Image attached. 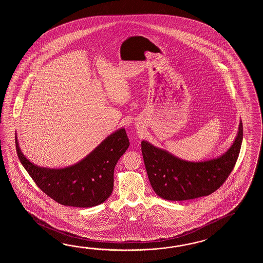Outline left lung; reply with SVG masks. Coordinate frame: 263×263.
<instances>
[{"label": "left lung", "mask_w": 263, "mask_h": 263, "mask_svg": "<svg viewBox=\"0 0 263 263\" xmlns=\"http://www.w3.org/2000/svg\"><path fill=\"white\" fill-rule=\"evenodd\" d=\"M242 123L233 145L223 155L205 162H187L142 141L141 149L151 186L166 200L182 201L213 194L233 170L242 142Z\"/></svg>", "instance_id": "8db88e82"}]
</instances>
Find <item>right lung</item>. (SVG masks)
<instances>
[{"label":"right lung","instance_id":"obj_1","mask_svg":"<svg viewBox=\"0 0 263 263\" xmlns=\"http://www.w3.org/2000/svg\"><path fill=\"white\" fill-rule=\"evenodd\" d=\"M129 145L125 129H118L78 163L50 169L36 166L27 160L16 136L18 159L35 184L54 201L71 207H94L111 196L115 166Z\"/></svg>","mask_w":263,"mask_h":263}]
</instances>
